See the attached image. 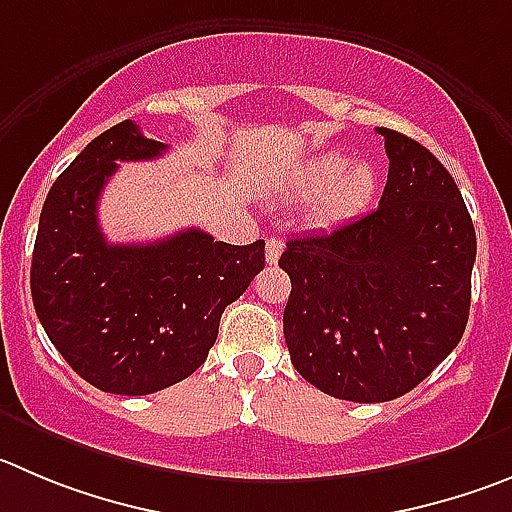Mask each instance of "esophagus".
<instances>
[{
	"label": "esophagus",
	"mask_w": 512,
	"mask_h": 512,
	"mask_svg": "<svg viewBox=\"0 0 512 512\" xmlns=\"http://www.w3.org/2000/svg\"><path fill=\"white\" fill-rule=\"evenodd\" d=\"M280 252H283V240H280V237H267L265 255L270 265H275V262L280 260Z\"/></svg>",
	"instance_id": "1"
}]
</instances>
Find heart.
<instances>
[{
    "mask_svg": "<svg viewBox=\"0 0 512 512\" xmlns=\"http://www.w3.org/2000/svg\"><path fill=\"white\" fill-rule=\"evenodd\" d=\"M346 156L323 154L300 166L290 181V197L313 202V222L338 224L356 217L371 204L379 186L374 166L353 164Z\"/></svg>",
    "mask_w": 512,
    "mask_h": 512,
    "instance_id": "heart-1",
    "label": "heart"
}]
</instances>
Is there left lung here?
Listing matches in <instances>:
<instances>
[{"instance_id":"obj_1","label":"left lung","mask_w":512,"mask_h":512,"mask_svg":"<svg viewBox=\"0 0 512 512\" xmlns=\"http://www.w3.org/2000/svg\"><path fill=\"white\" fill-rule=\"evenodd\" d=\"M389 179L379 209L293 237L283 313L290 361L336 399L376 404L422 384L470 315L475 227L450 171L414 138L379 128Z\"/></svg>"}]
</instances>
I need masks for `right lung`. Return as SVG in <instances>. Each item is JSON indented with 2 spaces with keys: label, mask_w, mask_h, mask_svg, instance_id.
<instances>
[{
  "label": "right lung",
  "mask_w": 512,
  "mask_h": 512,
  "mask_svg": "<svg viewBox=\"0 0 512 512\" xmlns=\"http://www.w3.org/2000/svg\"><path fill=\"white\" fill-rule=\"evenodd\" d=\"M164 151L133 121L108 128L57 176L37 227V318L75 374L108 394H154L194 374L217 341L224 308L265 267L262 240L227 245L202 229L148 245L105 240L98 199L116 161Z\"/></svg>",
  "instance_id": "1"
}]
</instances>
